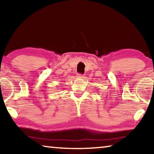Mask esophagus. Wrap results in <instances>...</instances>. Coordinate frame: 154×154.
Instances as JSON below:
<instances>
[{"label": "esophagus", "mask_w": 154, "mask_h": 154, "mask_svg": "<svg viewBox=\"0 0 154 154\" xmlns=\"http://www.w3.org/2000/svg\"><path fill=\"white\" fill-rule=\"evenodd\" d=\"M77 78H83V75H82V74H77Z\"/></svg>", "instance_id": "esophagus-1"}]
</instances>
